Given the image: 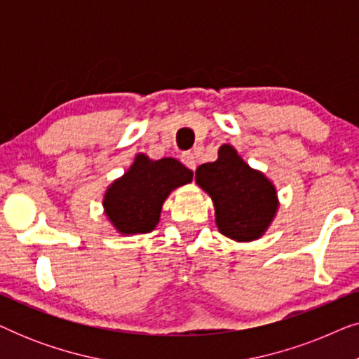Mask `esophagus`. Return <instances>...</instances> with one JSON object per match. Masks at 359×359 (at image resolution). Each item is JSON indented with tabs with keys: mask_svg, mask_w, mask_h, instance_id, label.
<instances>
[{
	"mask_svg": "<svg viewBox=\"0 0 359 359\" xmlns=\"http://www.w3.org/2000/svg\"><path fill=\"white\" fill-rule=\"evenodd\" d=\"M181 161H183L184 163V166H188L189 170H196V156H194V154H183L181 155Z\"/></svg>",
	"mask_w": 359,
	"mask_h": 359,
	"instance_id": "obj_1",
	"label": "esophagus"
}]
</instances>
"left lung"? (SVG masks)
I'll use <instances>...</instances> for the list:
<instances>
[{"label":"left lung","instance_id":"obj_1","mask_svg":"<svg viewBox=\"0 0 359 359\" xmlns=\"http://www.w3.org/2000/svg\"><path fill=\"white\" fill-rule=\"evenodd\" d=\"M196 183L212 199L219 232L235 242L262 238L276 217V186L230 144L220 145L217 160L196 170Z\"/></svg>","mask_w":359,"mask_h":359}]
</instances>
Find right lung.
I'll return each mask as SVG.
<instances>
[{
  "mask_svg": "<svg viewBox=\"0 0 359 359\" xmlns=\"http://www.w3.org/2000/svg\"><path fill=\"white\" fill-rule=\"evenodd\" d=\"M193 181V171L176 158L151 160L137 154L132 165L107 186L102 196L106 219L117 233H149L160 222L168 196Z\"/></svg>",
  "mask_w": 359,
  "mask_h": 359,
  "instance_id": "add662e5",
  "label": "right lung"
}]
</instances>
